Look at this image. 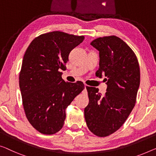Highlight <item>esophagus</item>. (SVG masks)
Returning a JSON list of instances; mask_svg holds the SVG:
<instances>
[{
	"mask_svg": "<svg viewBox=\"0 0 156 156\" xmlns=\"http://www.w3.org/2000/svg\"><path fill=\"white\" fill-rule=\"evenodd\" d=\"M87 85H85V89L83 90V93H84V94H87Z\"/></svg>",
	"mask_w": 156,
	"mask_h": 156,
	"instance_id": "1",
	"label": "esophagus"
}]
</instances>
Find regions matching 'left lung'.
Returning <instances> with one entry per match:
<instances>
[{
    "instance_id": "obj_1",
    "label": "left lung",
    "mask_w": 156,
    "mask_h": 156,
    "mask_svg": "<svg viewBox=\"0 0 156 156\" xmlns=\"http://www.w3.org/2000/svg\"><path fill=\"white\" fill-rule=\"evenodd\" d=\"M90 45L99 52L96 76H106L107 90L102 96L98 88L87 87L89 104L85 118L93 134L104 137L122 126L135 105L140 69L133 50L117 36L98 38Z\"/></svg>"
}]
</instances>
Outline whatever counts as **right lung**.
Instances as JSON below:
<instances>
[{
	"mask_svg": "<svg viewBox=\"0 0 156 156\" xmlns=\"http://www.w3.org/2000/svg\"><path fill=\"white\" fill-rule=\"evenodd\" d=\"M84 38L49 32L34 39L26 50L19 78L23 106L29 122L42 134H53L62 128L66 108L84 90L81 81L65 82L60 71Z\"/></svg>",
	"mask_w": 156,
	"mask_h": 156,
	"instance_id": "obj_1",
	"label": "right lung"
}]
</instances>
